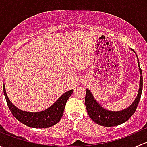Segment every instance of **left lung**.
I'll list each match as a JSON object with an SVG mask.
<instances>
[{"mask_svg": "<svg viewBox=\"0 0 147 147\" xmlns=\"http://www.w3.org/2000/svg\"><path fill=\"white\" fill-rule=\"evenodd\" d=\"M131 50L134 52L133 49H131ZM138 65H139V72L141 75L139 93L137 94V98L128 108L118 111V112H112V111L107 110L102 107L101 105H100V104L94 98L91 92L88 89H86L85 106L89 116L94 122L103 127H115V126L119 125L127 121L135 112L138 104L140 100L142 92V87H143L142 72L139 66V60H138Z\"/></svg>", "mask_w": 147, "mask_h": 147, "instance_id": "left-lung-1", "label": "left lung"}]
</instances>
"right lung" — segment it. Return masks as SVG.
<instances>
[{"mask_svg":"<svg viewBox=\"0 0 147 147\" xmlns=\"http://www.w3.org/2000/svg\"><path fill=\"white\" fill-rule=\"evenodd\" d=\"M3 92L8 108L16 119L32 128H48L57 124L62 118L66 102L73 92V90L64 93L52 106L39 112H26L16 107L8 99L4 84Z\"/></svg>","mask_w":147,"mask_h":147,"instance_id":"add662e5","label":"right lung"}]
</instances>
